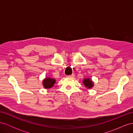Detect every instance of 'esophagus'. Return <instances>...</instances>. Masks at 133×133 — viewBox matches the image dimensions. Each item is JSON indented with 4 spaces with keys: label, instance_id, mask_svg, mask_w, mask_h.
I'll use <instances>...</instances> for the list:
<instances>
[{
    "label": "esophagus",
    "instance_id": "obj_1",
    "mask_svg": "<svg viewBox=\"0 0 133 133\" xmlns=\"http://www.w3.org/2000/svg\"><path fill=\"white\" fill-rule=\"evenodd\" d=\"M67 77H68V78H74V74H71V75H68V76H67Z\"/></svg>",
    "mask_w": 133,
    "mask_h": 133
}]
</instances>
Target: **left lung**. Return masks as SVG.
<instances>
[{"label": "left lung", "instance_id": "obj_1", "mask_svg": "<svg viewBox=\"0 0 133 133\" xmlns=\"http://www.w3.org/2000/svg\"><path fill=\"white\" fill-rule=\"evenodd\" d=\"M83 83L84 84V85H85L86 87H88V88H90L93 85L92 84V82H91V80H90L89 79H85L84 80Z\"/></svg>", "mask_w": 133, "mask_h": 133}]
</instances>
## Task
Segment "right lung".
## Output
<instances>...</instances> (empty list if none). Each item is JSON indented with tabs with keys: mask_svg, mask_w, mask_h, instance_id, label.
<instances>
[{
	"mask_svg": "<svg viewBox=\"0 0 133 133\" xmlns=\"http://www.w3.org/2000/svg\"><path fill=\"white\" fill-rule=\"evenodd\" d=\"M55 83V80L53 79H51V78H46L43 81V85L44 88H51L54 85V84Z\"/></svg>",
	"mask_w": 133,
	"mask_h": 133,
	"instance_id": "obj_1",
	"label": "right lung"
}]
</instances>
